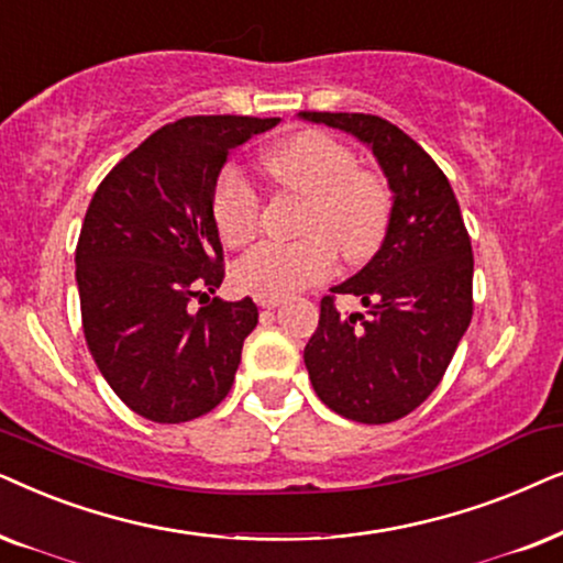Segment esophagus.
<instances>
[{
    "instance_id": "1",
    "label": "esophagus",
    "mask_w": 563,
    "mask_h": 563,
    "mask_svg": "<svg viewBox=\"0 0 563 563\" xmlns=\"http://www.w3.org/2000/svg\"><path fill=\"white\" fill-rule=\"evenodd\" d=\"M257 303L262 309H277V306L283 303L280 296H257Z\"/></svg>"
}]
</instances>
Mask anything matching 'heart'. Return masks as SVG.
Here are the masks:
<instances>
[{
  "instance_id": "heart-1",
  "label": "heart",
  "mask_w": 563,
  "mask_h": 563,
  "mask_svg": "<svg viewBox=\"0 0 563 563\" xmlns=\"http://www.w3.org/2000/svg\"><path fill=\"white\" fill-rule=\"evenodd\" d=\"M267 175L286 192L303 195L290 244L267 242L234 267L239 288L288 296L334 273L336 250L350 262L371 257L391 219V192L376 172L355 167V154L324 131H298L265 156ZM211 213L221 242L244 250L260 231L262 198L236 167L216 179Z\"/></svg>"
}]
</instances>
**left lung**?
Returning a JSON list of instances; mask_svg holds the SVG:
<instances>
[{"label": "left lung", "mask_w": 563, "mask_h": 563, "mask_svg": "<svg viewBox=\"0 0 563 563\" xmlns=\"http://www.w3.org/2000/svg\"><path fill=\"white\" fill-rule=\"evenodd\" d=\"M371 146L394 192L391 219L373 260L332 288L371 317H340L321 298L303 350L311 386L336 415L386 424L415 411L440 380L474 313V254L459 200L432 156L394 123L365 112H298Z\"/></svg>", "instance_id": "left-lung-1"}]
</instances>
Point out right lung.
Masks as SVG:
<instances>
[{"mask_svg": "<svg viewBox=\"0 0 563 563\" xmlns=\"http://www.w3.org/2000/svg\"><path fill=\"white\" fill-rule=\"evenodd\" d=\"M280 118L190 115L154 131L108 172L77 244L81 327L97 368L125 407L159 424L190 422L227 399L252 298H213L223 283L213 187L231 148Z\"/></svg>", "mask_w": 563, "mask_h": 563, "instance_id": "1", "label": "right lung"}]
</instances>
